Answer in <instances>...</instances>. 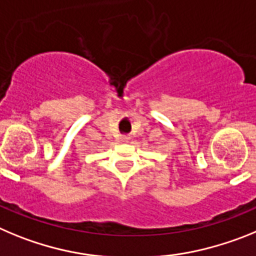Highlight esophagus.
<instances>
[{
  "instance_id": "34e87169",
  "label": "esophagus",
  "mask_w": 256,
  "mask_h": 256,
  "mask_svg": "<svg viewBox=\"0 0 256 256\" xmlns=\"http://www.w3.org/2000/svg\"><path fill=\"white\" fill-rule=\"evenodd\" d=\"M120 139H121V142H128V140H130V138L126 136V135H121V138H120Z\"/></svg>"
}]
</instances>
